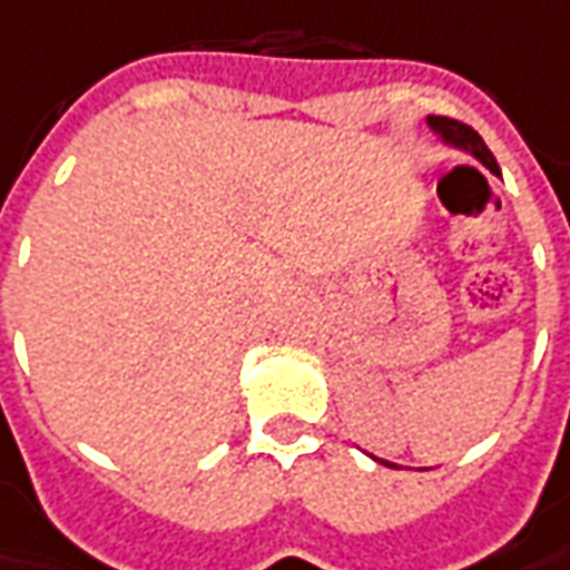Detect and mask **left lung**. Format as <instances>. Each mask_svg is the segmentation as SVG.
<instances>
[{"label": "left lung", "mask_w": 570, "mask_h": 570, "mask_svg": "<svg viewBox=\"0 0 570 570\" xmlns=\"http://www.w3.org/2000/svg\"><path fill=\"white\" fill-rule=\"evenodd\" d=\"M429 126H432V132L444 141L446 147H453V150H462V154L474 156L480 166H487L492 175H501L499 171V163H495V156H492V150L487 147V141L480 138L471 126L465 124H456V120H450V117H429ZM374 462H383V465L390 468H399L395 462H386V459H377L371 456Z\"/></svg>", "instance_id": "1"}]
</instances>
